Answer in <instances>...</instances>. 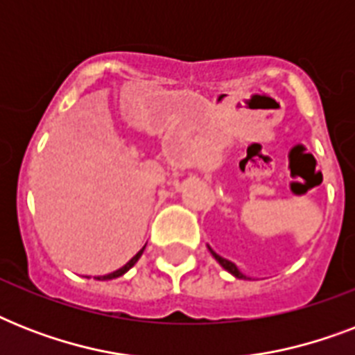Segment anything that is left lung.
I'll return each instance as SVG.
<instances>
[{
	"label": "left lung",
	"instance_id": "left-lung-1",
	"mask_svg": "<svg viewBox=\"0 0 355 355\" xmlns=\"http://www.w3.org/2000/svg\"><path fill=\"white\" fill-rule=\"evenodd\" d=\"M208 248H210V247H208ZM210 252H211V256H214V258H216L217 261H219V263H221L223 267H225V269L228 270V272H230V275H234V276H236V278H247V276L243 275L241 270L237 269V267L232 263V261H228V259L221 258V256H219V254H217V252H214L211 248H210Z\"/></svg>",
	"mask_w": 355,
	"mask_h": 355
}]
</instances>
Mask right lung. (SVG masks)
<instances>
[{"label": "right lung", "mask_w": 355, "mask_h": 355, "mask_svg": "<svg viewBox=\"0 0 355 355\" xmlns=\"http://www.w3.org/2000/svg\"><path fill=\"white\" fill-rule=\"evenodd\" d=\"M144 250H145V247L141 248V250H139V252L136 254V256H132V258L128 259L127 263L123 265L121 269L114 270V272H110V275H105V276H97V280H112V278H118V276H123V275H125V272H127L128 269H130V267H132L134 263H136V261H138V259H139V256H141V254H144Z\"/></svg>", "instance_id": "add662e5"}]
</instances>
